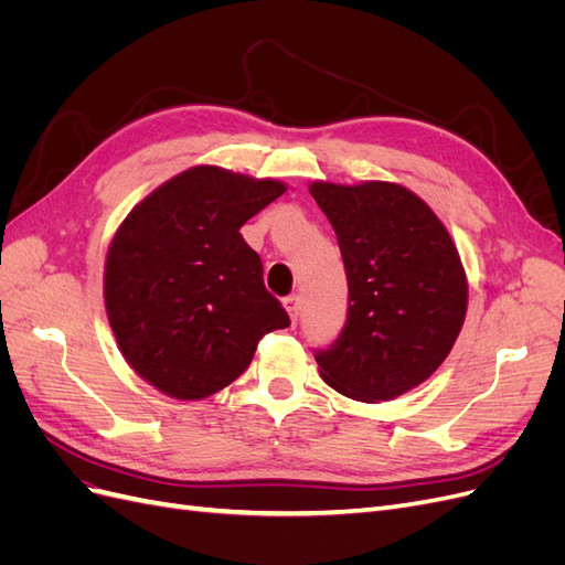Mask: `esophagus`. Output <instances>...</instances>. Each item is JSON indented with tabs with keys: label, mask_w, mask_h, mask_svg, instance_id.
I'll return each instance as SVG.
<instances>
[{
	"label": "esophagus",
	"mask_w": 565,
	"mask_h": 565,
	"mask_svg": "<svg viewBox=\"0 0 565 565\" xmlns=\"http://www.w3.org/2000/svg\"><path fill=\"white\" fill-rule=\"evenodd\" d=\"M282 303H285V309H287L289 318H292V322H297V320H299V311H301V299H299V295L285 297Z\"/></svg>",
	"instance_id": "esophagus-1"
}]
</instances>
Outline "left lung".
<instances>
[{"mask_svg":"<svg viewBox=\"0 0 565 565\" xmlns=\"http://www.w3.org/2000/svg\"><path fill=\"white\" fill-rule=\"evenodd\" d=\"M349 280L339 337L316 349L320 377L363 403L391 401L429 380L467 316V276L429 204L398 183L316 181Z\"/></svg>","mask_w":565,"mask_h":565,"instance_id":"obj_1","label":"left lung"}]
</instances>
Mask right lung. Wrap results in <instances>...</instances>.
Returning a JSON list of instances; mask_svg holds the SVG:
<instances>
[{"label": "right lung", "instance_id": "1", "mask_svg": "<svg viewBox=\"0 0 565 565\" xmlns=\"http://www.w3.org/2000/svg\"><path fill=\"white\" fill-rule=\"evenodd\" d=\"M282 193L280 181L193 167L136 204L113 237V334L127 363L167 396H212L247 370L264 334L289 324L241 235Z\"/></svg>", "mask_w": 565, "mask_h": 565}]
</instances>
